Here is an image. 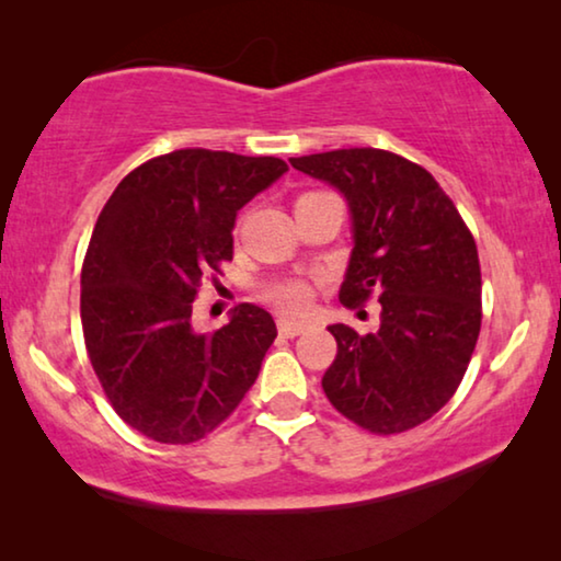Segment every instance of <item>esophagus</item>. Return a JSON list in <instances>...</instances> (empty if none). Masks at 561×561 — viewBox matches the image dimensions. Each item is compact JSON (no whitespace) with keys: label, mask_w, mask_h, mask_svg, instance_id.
Here are the masks:
<instances>
[{"label":"esophagus","mask_w":561,"mask_h":561,"mask_svg":"<svg viewBox=\"0 0 561 561\" xmlns=\"http://www.w3.org/2000/svg\"><path fill=\"white\" fill-rule=\"evenodd\" d=\"M278 332L283 336H298L306 332V324L304 321H296V319H278Z\"/></svg>","instance_id":"1"}]
</instances>
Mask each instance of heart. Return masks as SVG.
<instances>
[{
	"mask_svg": "<svg viewBox=\"0 0 561 561\" xmlns=\"http://www.w3.org/2000/svg\"><path fill=\"white\" fill-rule=\"evenodd\" d=\"M267 298L286 311H301L311 301V288L301 280L278 283V286H273L271 290H267Z\"/></svg>",
	"mask_w": 561,
	"mask_h": 561,
	"instance_id": "1",
	"label": "heart"
}]
</instances>
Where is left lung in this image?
I'll use <instances>...</instances> for the list:
<instances>
[{
  "mask_svg": "<svg viewBox=\"0 0 561 561\" xmlns=\"http://www.w3.org/2000/svg\"><path fill=\"white\" fill-rule=\"evenodd\" d=\"M290 165L347 202L352 255L340 301H380L378 332L329 327V403L373 434L424 424L455 396L478 344L482 280L470 229L434 175L396 152L350 148Z\"/></svg>",
  "mask_w": 561,
  "mask_h": 561,
  "instance_id": "8db88e82",
  "label": "left lung"
}]
</instances>
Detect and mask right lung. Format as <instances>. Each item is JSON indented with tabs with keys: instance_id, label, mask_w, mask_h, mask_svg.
<instances>
[{
	"instance_id": "add662e5",
	"label": "right lung",
	"mask_w": 561,
	"mask_h": 561,
	"mask_svg": "<svg viewBox=\"0 0 561 561\" xmlns=\"http://www.w3.org/2000/svg\"><path fill=\"white\" fill-rule=\"evenodd\" d=\"M288 165L188 148L125 175L99 214L81 271L89 359L122 421L163 444L214 432L255 382L278 329L240 304L214 334L194 329L202 278L232 260L237 211Z\"/></svg>"
}]
</instances>
